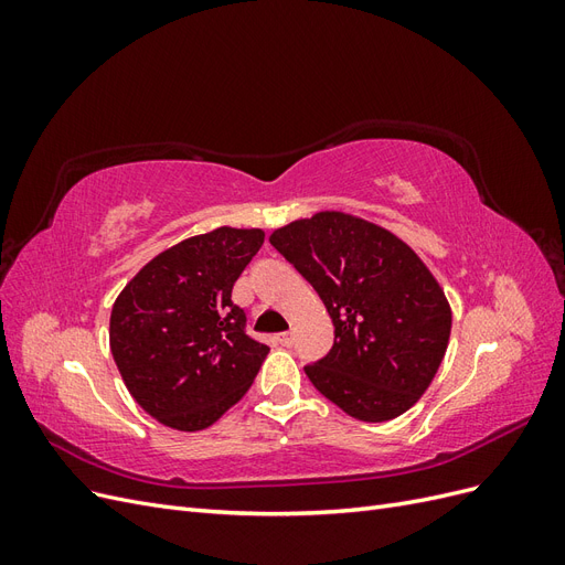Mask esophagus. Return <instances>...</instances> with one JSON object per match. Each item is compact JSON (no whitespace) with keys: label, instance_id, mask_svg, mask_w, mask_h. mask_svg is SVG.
Wrapping results in <instances>:
<instances>
[{"label":"esophagus","instance_id":"obj_1","mask_svg":"<svg viewBox=\"0 0 565 565\" xmlns=\"http://www.w3.org/2000/svg\"><path fill=\"white\" fill-rule=\"evenodd\" d=\"M276 341L280 347H292L295 344V334L292 332H280L276 334Z\"/></svg>","mask_w":565,"mask_h":565}]
</instances>
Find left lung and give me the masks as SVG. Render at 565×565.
Listing matches in <instances>:
<instances>
[{"label":"left lung","mask_w":565,"mask_h":565,"mask_svg":"<svg viewBox=\"0 0 565 565\" xmlns=\"http://www.w3.org/2000/svg\"><path fill=\"white\" fill-rule=\"evenodd\" d=\"M313 285L334 344L303 372L361 422L413 407L446 355L452 311L431 270L391 231L344 212H318L268 237Z\"/></svg>","instance_id":"obj_1"}]
</instances>
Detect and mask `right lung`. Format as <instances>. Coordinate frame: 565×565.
<instances>
[{
	"instance_id": "add662e5",
	"label": "right lung",
	"mask_w": 565,
	"mask_h": 565,
	"mask_svg": "<svg viewBox=\"0 0 565 565\" xmlns=\"http://www.w3.org/2000/svg\"><path fill=\"white\" fill-rule=\"evenodd\" d=\"M264 245L262 228L188 237L148 262L113 303L110 351L150 417L200 431L241 401L268 347L245 332L235 280Z\"/></svg>"
}]
</instances>
